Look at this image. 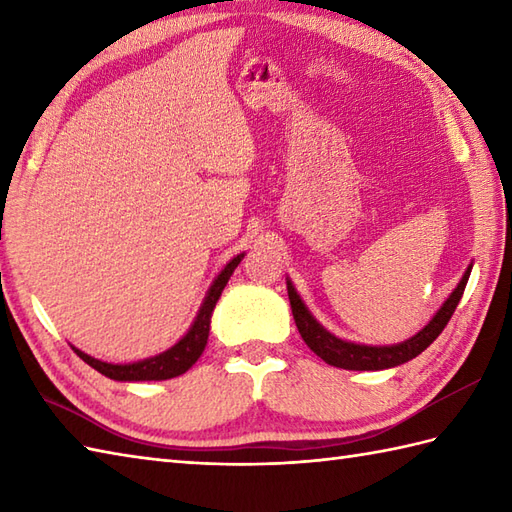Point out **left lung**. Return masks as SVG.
<instances>
[{"label": "left lung", "mask_w": 512, "mask_h": 512, "mask_svg": "<svg viewBox=\"0 0 512 512\" xmlns=\"http://www.w3.org/2000/svg\"><path fill=\"white\" fill-rule=\"evenodd\" d=\"M471 268L473 266L464 270L460 284L453 288L449 299L442 303L436 314H433V319L424 325L418 334H413L411 339L396 345H363V343L339 339V336H334L332 332L325 330L323 325L312 317V312L306 308V303L301 301L297 288L292 286V281L288 277H286V286H288L292 317H295L301 339L306 341V345L314 354L321 356L328 365L341 367V369H352V372H378V369H389V367L411 361V358H416L420 352L427 350V347L438 339L440 332L444 330V325L449 323L455 308H458V303L464 295L466 281H469V275H471Z\"/></svg>", "instance_id": "left-lung-1"}]
</instances>
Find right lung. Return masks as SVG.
<instances>
[{"label": "right lung", "mask_w": 512, "mask_h": 512, "mask_svg": "<svg viewBox=\"0 0 512 512\" xmlns=\"http://www.w3.org/2000/svg\"><path fill=\"white\" fill-rule=\"evenodd\" d=\"M242 259H244V253L235 255L231 262L222 268V273L213 279V284L209 286V290H206V295L202 299L198 314H195L191 328L176 345H171L169 350L160 352L156 356L143 358V361H136V363H105V361H99V358L81 352L79 347L74 345L72 350L90 367H94L96 372H101L103 376L112 380H123V383H136V380H167V378H176L184 374L202 356L206 341H209L211 314L215 310V303L220 299L224 286L228 284L233 270L237 268L239 262H242Z\"/></svg>", "instance_id": "right-lung-1"}]
</instances>
